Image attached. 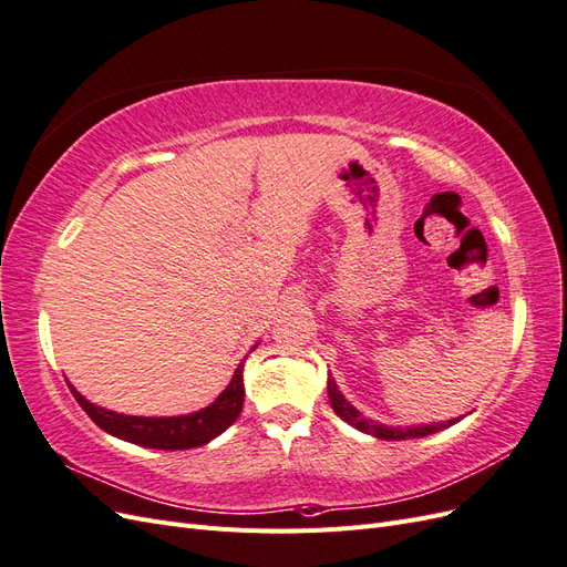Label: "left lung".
<instances>
[{
  "label": "left lung",
  "instance_id": "8db88e82",
  "mask_svg": "<svg viewBox=\"0 0 567 567\" xmlns=\"http://www.w3.org/2000/svg\"><path fill=\"white\" fill-rule=\"evenodd\" d=\"M329 400H331L333 411H336V414H338L342 421H348L350 425L359 427V431H364V433H369V435H373V437H381V440L425 437V435L437 433V431H442V427H450V425H454V423L458 421V419H452V421H447V423H435V425H423V427H388V425H381V423L367 421L346 398H342L333 379H329Z\"/></svg>",
  "mask_w": 567,
  "mask_h": 567
}]
</instances>
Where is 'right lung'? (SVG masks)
<instances>
[{"instance_id":"right-lung-1","label":"right lung","mask_w":567,"mask_h":567,"mask_svg":"<svg viewBox=\"0 0 567 567\" xmlns=\"http://www.w3.org/2000/svg\"><path fill=\"white\" fill-rule=\"evenodd\" d=\"M73 398L87 411V416L101 427L120 440H127L151 450H194L210 442L238 419L244 409V362L238 364L231 383L225 388L219 398L196 414L188 416H169V419H144V416H125L94 406L71 385Z\"/></svg>"}]
</instances>
